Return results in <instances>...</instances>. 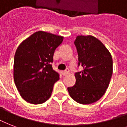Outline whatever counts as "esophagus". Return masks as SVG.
I'll list each match as a JSON object with an SVG mask.
<instances>
[{
	"label": "esophagus",
	"mask_w": 127,
	"mask_h": 127,
	"mask_svg": "<svg viewBox=\"0 0 127 127\" xmlns=\"http://www.w3.org/2000/svg\"><path fill=\"white\" fill-rule=\"evenodd\" d=\"M69 73V69L68 68H66L65 70H64V71H62V74L63 76H66V74Z\"/></svg>",
	"instance_id": "esophagus-1"
}]
</instances>
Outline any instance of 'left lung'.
Instances as JSON below:
<instances>
[{"label": "left lung", "instance_id": "1", "mask_svg": "<svg viewBox=\"0 0 127 127\" xmlns=\"http://www.w3.org/2000/svg\"><path fill=\"white\" fill-rule=\"evenodd\" d=\"M78 55V66L83 70L75 73L76 83L68 87L72 98L81 104L99 100L105 93L113 74L110 53L100 41L92 35H78L74 41Z\"/></svg>", "mask_w": 127, "mask_h": 127}]
</instances>
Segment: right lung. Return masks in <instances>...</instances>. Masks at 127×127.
<instances>
[{
	"label": "right lung",
	"mask_w": 127,
	"mask_h": 127,
	"mask_svg": "<svg viewBox=\"0 0 127 127\" xmlns=\"http://www.w3.org/2000/svg\"><path fill=\"white\" fill-rule=\"evenodd\" d=\"M63 37L42 31L34 33L19 45L14 55V80L22 98L41 104L51 95L59 74L52 67L53 55Z\"/></svg>",
	"instance_id": "1"
}]
</instances>
